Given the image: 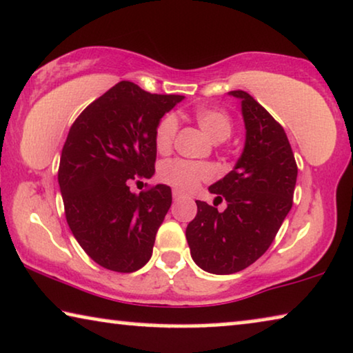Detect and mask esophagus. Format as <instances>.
<instances>
[{
  "mask_svg": "<svg viewBox=\"0 0 353 353\" xmlns=\"http://www.w3.org/2000/svg\"><path fill=\"white\" fill-rule=\"evenodd\" d=\"M180 197H183V192L178 191V189H173V199H175V201H178V199H180Z\"/></svg>",
  "mask_w": 353,
  "mask_h": 353,
  "instance_id": "obj_1",
  "label": "esophagus"
}]
</instances>
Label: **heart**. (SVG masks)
<instances>
[{
    "mask_svg": "<svg viewBox=\"0 0 353 353\" xmlns=\"http://www.w3.org/2000/svg\"><path fill=\"white\" fill-rule=\"evenodd\" d=\"M196 121L203 132L213 141H224L229 139L232 132V121L224 111L216 108H197ZM178 132V119L175 114H165L157 122L154 130V145L159 152H167L173 145ZM213 176V170L202 162L186 159H168L159 167V178L167 185L181 191H191L201 181H205Z\"/></svg>",
    "mask_w": 353,
    "mask_h": 353,
    "instance_id": "b5f03b06",
    "label": "heart"
}]
</instances>
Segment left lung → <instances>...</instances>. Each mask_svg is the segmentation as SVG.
I'll return each instance as SVG.
<instances>
[{
  "label": "left lung",
  "mask_w": 353,
  "mask_h": 353,
  "mask_svg": "<svg viewBox=\"0 0 353 353\" xmlns=\"http://www.w3.org/2000/svg\"><path fill=\"white\" fill-rule=\"evenodd\" d=\"M229 95L242 105L243 151L232 170L208 188L215 207L196 201L197 214L186 228L194 263L216 275L239 272L263 256L291 210L298 176L283 127L247 92ZM221 200L228 207L218 212Z\"/></svg>",
  "instance_id": "8db88e82"
}]
</instances>
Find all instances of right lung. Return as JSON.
I'll list each match as a JSON object with an SVG mask.
<instances>
[{
	"instance_id": "add662e5",
	"label": "right lung",
	"mask_w": 353,
	"mask_h": 353,
	"mask_svg": "<svg viewBox=\"0 0 353 353\" xmlns=\"http://www.w3.org/2000/svg\"><path fill=\"white\" fill-rule=\"evenodd\" d=\"M183 99L121 81L71 125L59 167L65 216L101 268L135 272L150 261L172 189L157 185L135 194L130 183L154 175L156 125Z\"/></svg>"
}]
</instances>
